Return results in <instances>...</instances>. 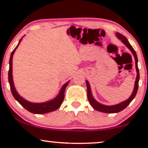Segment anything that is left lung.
<instances>
[{
    "instance_id": "8db88e82",
    "label": "left lung",
    "mask_w": 148,
    "mask_h": 148,
    "mask_svg": "<svg viewBox=\"0 0 148 148\" xmlns=\"http://www.w3.org/2000/svg\"><path fill=\"white\" fill-rule=\"evenodd\" d=\"M116 37L118 38L119 40H121V42H122L124 44L129 50H131V52H132L133 55L135 58V68H136V71H137V77H136V79H135V82L134 89H133L132 94L131 95V96L129 97L127 100L124 101V102L119 103V104H118L112 105V106H106V105L102 104H100V103H99L98 102H97V101L95 100V99L94 98V97H93V96H92V90H91L90 84H89V82H88V81L87 80L86 81V85H87V90H88V98L89 102H90V103L91 106H92L93 108L95 109V110L100 111V112H105V113H116V112H121V110H124V109L126 108V107L128 106L129 104H130L131 101L134 99V98L137 94V90H138V87H139V71L138 66H137L138 60H137V56L136 52H135V50L133 49V48L131 46V44H129V42H128V40H127L126 37H125L124 36L122 35V34L120 33H118V32H116Z\"/></svg>"
}]
</instances>
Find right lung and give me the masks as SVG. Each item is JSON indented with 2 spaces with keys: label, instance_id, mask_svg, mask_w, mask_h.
Wrapping results in <instances>:
<instances>
[{
  "label": "right lung",
  "instance_id": "1",
  "mask_svg": "<svg viewBox=\"0 0 148 148\" xmlns=\"http://www.w3.org/2000/svg\"><path fill=\"white\" fill-rule=\"evenodd\" d=\"M24 36L22 37L23 38ZM22 38L19 40V43L17 46H16L13 51L11 52V57L9 59V82L10 85V88H11V91L12 94L16 100L21 105L23 108H25L26 110L29 111V112L34 113V114H46L52 111H54L59 108L60 105L62 103V101L64 98V90H65L66 87L69 83V81L64 84L60 89L59 93L56 96L55 98L52 99L51 100L47 101V102H44L42 103H34L29 102V101L26 100L24 99L23 97H21L20 95L18 94V92L16 90L15 88V85H14L13 79V56L15 53V51L17 49L18 46H19L20 42L22 40Z\"/></svg>",
  "mask_w": 148,
  "mask_h": 148
}]
</instances>
